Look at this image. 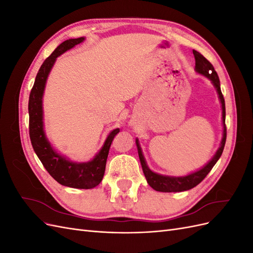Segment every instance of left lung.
Wrapping results in <instances>:
<instances>
[{
    "label": "left lung",
    "instance_id": "obj_1",
    "mask_svg": "<svg viewBox=\"0 0 253 253\" xmlns=\"http://www.w3.org/2000/svg\"><path fill=\"white\" fill-rule=\"evenodd\" d=\"M193 55L195 58V70L198 74H201L205 77L211 80L213 83L214 87L216 88V91L218 94V98L221 103V110H223V138H221L220 147L216 151L215 155L210 162L204 166L201 170L195 171L186 176H179V177H174V176H166V175H160L155 172H153L149 169V167L145 163V159L142 155V151L139 145L138 139H136V145L137 150H138V155L140 159V164L142 167L143 174L147 178V181L149 185L156 191L159 192H181V191H187L196 187L198 183L203 181V179L206 177L208 173L212 170V168L217 163V160L221 156V153L224 151V147L226 143V137H227V129L225 125V118H226V109H225V99L223 94H221L220 90V83L217 73L214 70L213 65L207 60L202 53L193 49Z\"/></svg>",
    "mask_w": 253,
    "mask_h": 253
}]
</instances>
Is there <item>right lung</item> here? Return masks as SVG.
Here are the masks:
<instances>
[{
  "instance_id": "1",
  "label": "right lung",
  "mask_w": 253,
  "mask_h": 253,
  "mask_svg": "<svg viewBox=\"0 0 253 253\" xmlns=\"http://www.w3.org/2000/svg\"><path fill=\"white\" fill-rule=\"evenodd\" d=\"M83 41L84 38L81 37L61 43L41 65L29 95V137L37 156L39 157L42 165L53 179L65 187L91 189L98 186L103 178L110 147L114 137L120 132L119 128L113 129L101 150L87 163H74L60 155L52 149L43 128L42 98L50 70L59 56Z\"/></svg>"
}]
</instances>
